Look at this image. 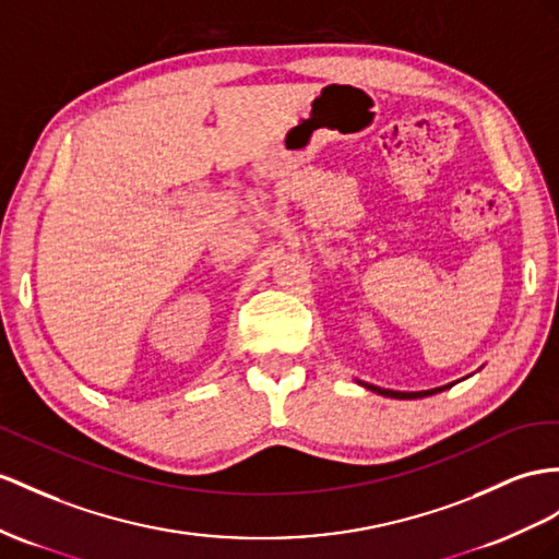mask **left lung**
Wrapping results in <instances>:
<instances>
[{
    "label": "left lung",
    "instance_id": "left-lung-1",
    "mask_svg": "<svg viewBox=\"0 0 559 559\" xmlns=\"http://www.w3.org/2000/svg\"><path fill=\"white\" fill-rule=\"evenodd\" d=\"M356 384H361V388H366V390H370V392H376V394H380V396H390V399H425V396H432V394H439V392H443V390L453 388L455 382H451V384H443V388H435V390H423V392H396V390H382V388H378V384H370V382H364V380H356Z\"/></svg>",
    "mask_w": 559,
    "mask_h": 559
}]
</instances>
